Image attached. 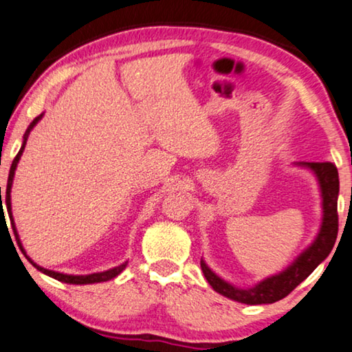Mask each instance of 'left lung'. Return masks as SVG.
Returning <instances> with one entry per match:
<instances>
[{
	"mask_svg": "<svg viewBox=\"0 0 352 352\" xmlns=\"http://www.w3.org/2000/svg\"><path fill=\"white\" fill-rule=\"evenodd\" d=\"M295 165L307 168L318 179L320 198H322V203H320L322 205V221H320L318 235L313 239V243L307 249H303L283 272L262 279L252 287H238L235 284H230L226 279L217 276L201 258L200 265L203 274L217 294L244 305L274 303L287 297L300 283L305 281L314 272V268L319 263H322L329 257L338 233V170L332 162H297Z\"/></svg>",
	"mask_w": 352,
	"mask_h": 352,
	"instance_id": "obj_1",
	"label": "left lung"
}]
</instances>
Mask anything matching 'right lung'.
<instances>
[{"label": "right lung", "mask_w": 352, "mask_h": 352, "mask_svg": "<svg viewBox=\"0 0 352 352\" xmlns=\"http://www.w3.org/2000/svg\"><path fill=\"white\" fill-rule=\"evenodd\" d=\"M43 116H44V114H39V116L36 117V119H34V120L32 122V124H30V126L27 129V131H25L22 147H20L19 154L15 155V159H14V162H12V165H11V170H9L8 187H6V195H4V203H6L9 219H11V226H12V230H14L15 239H17L20 251H22V252L25 254V257L28 258V262L32 263L34 268H38L41 273L47 274V276L54 278V279H57V281H62V283H66V284H95V283H104V281H109V279L116 278L117 274H120L122 272H124L125 267H126V263H129V262H124V263H120L119 267L109 268V270H106V272H100V273H90V274H65V273L54 272V270H47V268H44V267H39L38 263H34V262L32 261V258H30V257L27 256V252H25V249H23V246H22V241H20L19 233H17V228H15L14 217H12V208H11V188H12V182H14L15 170H17V164H19L20 157H22V154H23V149H25V144H27V140H28L30 131H32V130L34 129V125H36L38 122H39L41 119H43ZM0 203H1V206H3V201H1V187H0ZM0 214H1V217H3V214H4V210H3V208H0Z\"/></svg>", "instance_id": "right-lung-1"}]
</instances>
